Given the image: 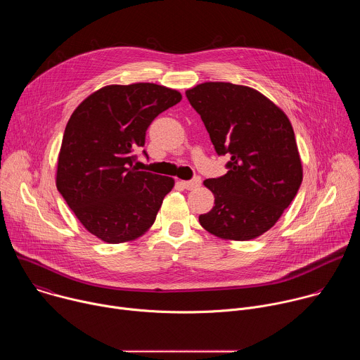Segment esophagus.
<instances>
[{"label":"esophagus","instance_id":"obj_1","mask_svg":"<svg viewBox=\"0 0 360 360\" xmlns=\"http://www.w3.org/2000/svg\"><path fill=\"white\" fill-rule=\"evenodd\" d=\"M200 182H202L200 176H195L193 179H191V181H182L181 184H182V186H184L185 189H195V188H198V186L200 185Z\"/></svg>","mask_w":360,"mask_h":360}]
</instances>
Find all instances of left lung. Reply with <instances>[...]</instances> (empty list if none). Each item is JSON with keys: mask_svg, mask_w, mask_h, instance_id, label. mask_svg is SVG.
I'll return each instance as SVG.
<instances>
[{"mask_svg": "<svg viewBox=\"0 0 360 360\" xmlns=\"http://www.w3.org/2000/svg\"><path fill=\"white\" fill-rule=\"evenodd\" d=\"M185 94L218 155L229 157L225 175L203 182L215 195V207L199 215V224L222 239L258 238L276 224L302 184L288 117L243 85L205 82Z\"/></svg>", "mask_w": 360, "mask_h": 360, "instance_id": "1", "label": "left lung"}]
</instances>
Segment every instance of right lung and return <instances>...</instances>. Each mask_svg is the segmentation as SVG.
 Instances as JSON below:
<instances>
[{
	"label": "right lung",
	"instance_id": "1",
	"mask_svg": "<svg viewBox=\"0 0 360 360\" xmlns=\"http://www.w3.org/2000/svg\"><path fill=\"white\" fill-rule=\"evenodd\" d=\"M182 95L157 84L108 85L71 115L58 157L57 188L79 222L108 243L142 235L153 222L174 179L138 171L145 132ZM143 157L148 153L143 149Z\"/></svg>",
	"mask_w": 360,
	"mask_h": 360
}]
</instances>
